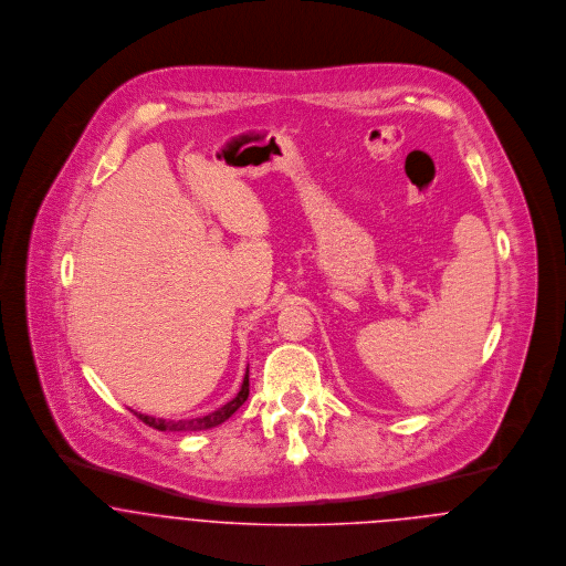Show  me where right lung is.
<instances>
[{"instance_id": "obj_1", "label": "right lung", "mask_w": 566, "mask_h": 566, "mask_svg": "<svg viewBox=\"0 0 566 566\" xmlns=\"http://www.w3.org/2000/svg\"><path fill=\"white\" fill-rule=\"evenodd\" d=\"M248 370H245V377H243L242 388L238 392L235 399H231L229 403L222 405L220 409L207 413V416H200V418H189V420H165V418H153V416H146V413H137L139 420H144L148 427H155L159 431H200V429H211V427H218L222 424L224 420H229L248 399Z\"/></svg>"}]
</instances>
